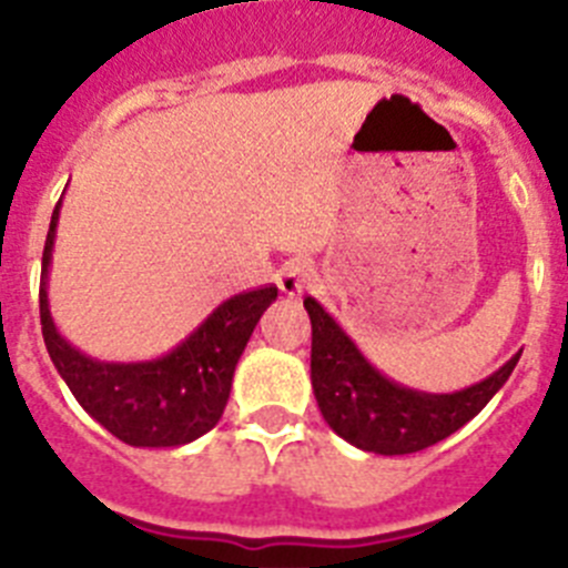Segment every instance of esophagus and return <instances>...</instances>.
<instances>
[{
  "label": "esophagus",
  "mask_w": 568,
  "mask_h": 568,
  "mask_svg": "<svg viewBox=\"0 0 568 568\" xmlns=\"http://www.w3.org/2000/svg\"><path fill=\"white\" fill-rule=\"evenodd\" d=\"M275 281H278L281 293L290 295V298H295V295L304 293V290H307L310 284L315 281V264L307 258L290 261V264H284V267L278 270Z\"/></svg>",
  "instance_id": "obj_1"
}]
</instances>
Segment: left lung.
<instances>
[{
    "mask_svg": "<svg viewBox=\"0 0 568 568\" xmlns=\"http://www.w3.org/2000/svg\"><path fill=\"white\" fill-rule=\"evenodd\" d=\"M304 307L313 321L310 378L321 415L335 435L364 453L409 455L449 438L495 398L520 358L518 349L500 369L458 393H424L369 364L313 295Z\"/></svg>",
    "mask_w": 568,
    "mask_h": 568,
    "instance_id": "1",
    "label": "left lung"
}]
</instances>
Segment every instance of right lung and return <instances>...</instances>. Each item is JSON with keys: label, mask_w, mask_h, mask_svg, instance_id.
<instances>
[{"label": "right lung", "mask_w": 568, "mask_h": 568, "mask_svg": "<svg viewBox=\"0 0 568 568\" xmlns=\"http://www.w3.org/2000/svg\"><path fill=\"white\" fill-rule=\"evenodd\" d=\"M59 199L42 253L39 318L48 355L90 418L130 446H184L222 420L239 364L255 324L278 298V287L222 301L170 353L150 361H102L59 333L50 315L48 275L59 227Z\"/></svg>", "instance_id": "add662e5"}]
</instances>
